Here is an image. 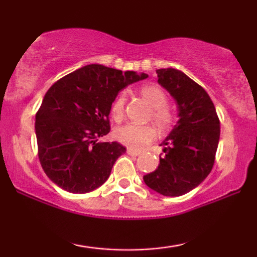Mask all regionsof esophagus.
Segmentation results:
<instances>
[{"instance_id": "1", "label": "esophagus", "mask_w": 257, "mask_h": 257, "mask_svg": "<svg viewBox=\"0 0 257 257\" xmlns=\"http://www.w3.org/2000/svg\"><path fill=\"white\" fill-rule=\"evenodd\" d=\"M126 152H127L128 156H132V157H138V156H140V152H139V151L133 150V149H131V147H128V149H127V151H126Z\"/></svg>"}]
</instances>
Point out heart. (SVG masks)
I'll return each instance as SVG.
<instances>
[{
	"instance_id": "1",
	"label": "heart",
	"mask_w": 257,
	"mask_h": 257,
	"mask_svg": "<svg viewBox=\"0 0 257 257\" xmlns=\"http://www.w3.org/2000/svg\"><path fill=\"white\" fill-rule=\"evenodd\" d=\"M140 94L152 110V118L160 127H167L173 121V113L167 107V97L157 85H144L140 87ZM125 93H119L111 105V114L115 120H120L125 110ZM157 131L152 125L126 124L115 130V138L119 143L135 150H142L147 144L153 142Z\"/></svg>"
}]
</instances>
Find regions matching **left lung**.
<instances>
[{"label": "left lung", "instance_id": "obj_1", "mask_svg": "<svg viewBox=\"0 0 257 257\" xmlns=\"http://www.w3.org/2000/svg\"><path fill=\"white\" fill-rule=\"evenodd\" d=\"M157 75L178 105L179 120L160 144L159 166L144 175V181L165 196H180L198 187L212 171L220 120L208 93L187 75L173 68L157 70Z\"/></svg>", "mask_w": 257, "mask_h": 257}]
</instances>
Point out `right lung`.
Masks as SVG:
<instances>
[{"mask_svg":"<svg viewBox=\"0 0 257 257\" xmlns=\"http://www.w3.org/2000/svg\"><path fill=\"white\" fill-rule=\"evenodd\" d=\"M147 77L89 64L48 90L35 132L42 168L54 184L83 194L107 180L115 160L126 152L117 142H98L110 132L111 105L119 91Z\"/></svg>","mask_w":257,"mask_h":257,"instance_id":"right-lung-1","label":"right lung"}]
</instances>
